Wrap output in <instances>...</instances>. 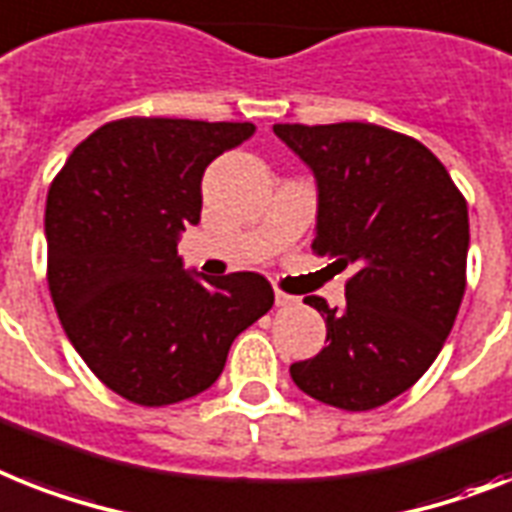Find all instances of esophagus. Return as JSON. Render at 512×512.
Here are the masks:
<instances>
[{"label": "esophagus", "mask_w": 512, "mask_h": 512, "mask_svg": "<svg viewBox=\"0 0 512 512\" xmlns=\"http://www.w3.org/2000/svg\"><path fill=\"white\" fill-rule=\"evenodd\" d=\"M274 303H277L280 308L298 306V298H293V295H287V293H282V290H277V293H274Z\"/></svg>", "instance_id": "34e87169"}]
</instances>
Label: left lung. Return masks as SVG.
<instances>
[{"instance_id": "1", "label": "left lung", "mask_w": 512, "mask_h": 512, "mask_svg": "<svg viewBox=\"0 0 512 512\" xmlns=\"http://www.w3.org/2000/svg\"><path fill=\"white\" fill-rule=\"evenodd\" d=\"M314 170L319 217L311 243L345 282V308L308 295L327 345L290 366L306 395L371 411L424 377L466 293L468 206L445 164L416 138L371 122L274 125Z\"/></svg>"}]
</instances>
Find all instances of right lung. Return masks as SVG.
I'll return each instance as SVG.
<instances>
[{
  "mask_svg": "<svg viewBox=\"0 0 512 512\" xmlns=\"http://www.w3.org/2000/svg\"><path fill=\"white\" fill-rule=\"evenodd\" d=\"M251 122L125 117L75 146L46 196V280L73 348L109 390L172 405L209 390L232 340L272 308L256 272L204 282L177 235L201 219V177Z\"/></svg>",
  "mask_w": 512,
  "mask_h": 512,
  "instance_id": "add662e5",
  "label": "right lung"
}]
</instances>
